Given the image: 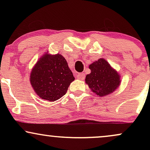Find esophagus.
Returning a JSON list of instances; mask_svg holds the SVG:
<instances>
[{"label":"esophagus","mask_w":150,"mask_h":150,"mask_svg":"<svg viewBox=\"0 0 150 150\" xmlns=\"http://www.w3.org/2000/svg\"><path fill=\"white\" fill-rule=\"evenodd\" d=\"M76 77L77 79H79V80H83L85 77V73H78V74H77Z\"/></svg>","instance_id":"esophagus-1"}]
</instances>
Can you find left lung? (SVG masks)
<instances>
[{"mask_svg": "<svg viewBox=\"0 0 150 150\" xmlns=\"http://www.w3.org/2000/svg\"><path fill=\"white\" fill-rule=\"evenodd\" d=\"M89 68L91 73L86 75L85 83L97 96L106 97L114 92L121 83L119 73L104 58L93 62Z\"/></svg>", "mask_w": 150, "mask_h": 150, "instance_id": "left-lung-1", "label": "left lung"}]
</instances>
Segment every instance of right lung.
Here are the masks:
<instances>
[{
  "label": "right lung",
  "instance_id": "right-lung-1",
  "mask_svg": "<svg viewBox=\"0 0 150 150\" xmlns=\"http://www.w3.org/2000/svg\"><path fill=\"white\" fill-rule=\"evenodd\" d=\"M74 80L65 58L59 53L50 54L48 51L34 65L30 77L36 94L49 101H56L65 95Z\"/></svg>",
  "mask_w": 150,
  "mask_h": 150
}]
</instances>
